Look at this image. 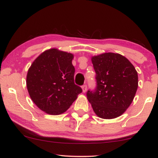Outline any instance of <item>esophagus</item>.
<instances>
[{
  "instance_id": "esophagus-1",
  "label": "esophagus",
  "mask_w": 158,
  "mask_h": 158,
  "mask_svg": "<svg viewBox=\"0 0 158 158\" xmlns=\"http://www.w3.org/2000/svg\"><path fill=\"white\" fill-rule=\"evenodd\" d=\"M81 88H82L83 92H86V91H87V85H82V87H81Z\"/></svg>"
}]
</instances>
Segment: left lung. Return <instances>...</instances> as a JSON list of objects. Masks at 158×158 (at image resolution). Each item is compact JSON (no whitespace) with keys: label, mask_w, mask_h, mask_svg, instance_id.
I'll list each match as a JSON object with an SVG mask.
<instances>
[{"label":"left lung","mask_w":158,"mask_h":158,"mask_svg":"<svg viewBox=\"0 0 158 158\" xmlns=\"http://www.w3.org/2000/svg\"><path fill=\"white\" fill-rule=\"evenodd\" d=\"M96 87L87 97L96 115L104 119L118 117L134 100L138 87V74L124 56L106 52L92 58Z\"/></svg>","instance_id":"8db88e82"}]
</instances>
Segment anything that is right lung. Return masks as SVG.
Returning a JSON list of instances; mask_svg holds the SVG:
<instances>
[{
    "mask_svg": "<svg viewBox=\"0 0 158 158\" xmlns=\"http://www.w3.org/2000/svg\"><path fill=\"white\" fill-rule=\"evenodd\" d=\"M73 56L52 48L37 57L27 76V87L35 104L50 115H59L82 92L74 83Z\"/></svg>",
    "mask_w": 158,
    "mask_h": 158,
    "instance_id": "obj_1",
    "label": "right lung"
}]
</instances>
